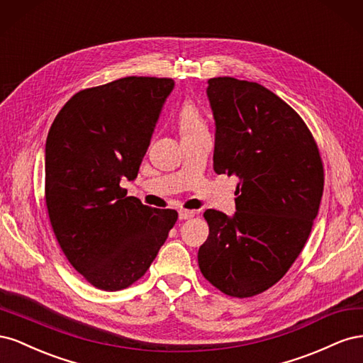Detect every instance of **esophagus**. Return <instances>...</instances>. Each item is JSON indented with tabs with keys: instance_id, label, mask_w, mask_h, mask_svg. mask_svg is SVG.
<instances>
[{
	"instance_id": "obj_1",
	"label": "esophagus",
	"mask_w": 363,
	"mask_h": 363,
	"mask_svg": "<svg viewBox=\"0 0 363 363\" xmlns=\"http://www.w3.org/2000/svg\"><path fill=\"white\" fill-rule=\"evenodd\" d=\"M195 216V212L194 211H184V208H182V211H179V218L180 219H191Z\"/></svg>"
}]
</instances>
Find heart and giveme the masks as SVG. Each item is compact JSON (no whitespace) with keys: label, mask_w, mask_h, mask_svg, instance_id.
<instances>
[{"label":"heart","mask_w":363,"mask_h":363,"mask_svg":"<svg viewBox=\"0 0 363 363\" xmlns=\"http://www.w3.org/2000/svg\"><path fill=\"white\" fill-rule=\"evenodd\" d=\"M179 128L182 136H188L199 133L201 130H206V125L203 123V118L194 104L186 103L179 113Z\"/></svg>","instance_id":"b5f03b06"}]
</instances>
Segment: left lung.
<instances>
[{
    "label": "left lung",
    "mask_w": 363,
    "mask_h": 363,
    "mask_svg": "<svg viewBox=\"0 0 363 363\" xmlns=\"http://www.w3.org/2000/svg\"><path fill=\"white\" fill-rule=\"evenodd\" d=\"M206 94L213 169L239 183L233 216L204 212L208 236L199 265L215 288L247 298L276 284L301 252L321 203L323 163L304 121L267 87L216 77Z\"/></svg>",
    "instance_id": "left-lung-1"
}]
</instances>
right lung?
<instances>
[{
	"label": "right lung",
	"instance_id": "obj_1",
	"mask_svg": "<svg viewBox=\"0 0 363 363\" xmlns=\"http://www.w3.org/2000/svg\"><path fill=\"white\" fill-rule=\"evenodd\" d=\"M172 79L124 77L80 91L62 107L45 145V200L71 265L103 291L139 280L179 213L127 196L150 147Z\"/></svg>",
	"mask_w": 363,
	"mask_h": 363
}]
</instances>
